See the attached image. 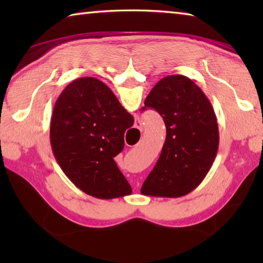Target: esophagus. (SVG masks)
<instances>
[{"instance_id":"esophagus-1","label":"esophagus","mask_w":263,"mask_h":263,"mask_svg":"<svg viewBox=\"0 0 263 263\" xmlns=\"http://www.w3.org/2000/svg\"><path fill=\"white\" fill-rule=\"evenodd\" d=\"M136 127H137L138 130H139V131H142V126H141V123H140V121L136 122Z\"/></svg>"}]
</instances>
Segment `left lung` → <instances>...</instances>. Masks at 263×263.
<instances>
[{
  "mask_svg": "<svg viewBox=\"0 0 263 263\" xmlns=\"http://www.w3.org/2000/svg\"><path fill=\"white\" fill-rule=\"evenodd\" d=\"M161 115L166 140L141 194L176 198L197 188L210 171L219 145L216 114L193 80L169 75L155 84L145 106Z\"/></svg>",
  "mask_w": 263,
  "mask_h": 263,
  "instance_id": "8db88e82",
  "label": "left lung"
}]
</instances>
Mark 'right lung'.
<instances>
[{
	"label": "right lung",
	"instance_id": "obj_1",
	"mask_svg": "<svg viewBox=\"0 0 263 263\" xmlns=\"http://www.w3.org/2000/svg\"><path fill=\"white\" fill-rule=\"evenodd\" d=\"M133 116L99 79L80 78L66 87L54 104L50 139L66 176L96 198L132 193L114 158L124 148V133Z\"/></svg>",
	"mask_w": 263,
	"mask_h": 263
}]
</instances>
